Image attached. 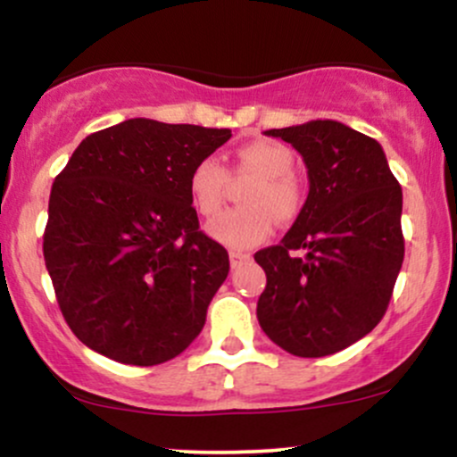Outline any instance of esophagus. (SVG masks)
Masks as SVG:
<instances>
[{
  "mask_svg": "<svg viewBox=\"0 0 457 457\" xmlns=\"http://www.w3.org/2000/svg\"><path fill=\"white\" fill-rule=\"evenodd\" d=\"M249 260H251L249 253H243V251H229V264H232V269H238V266H243L245 262Z\"/></svg>",
  "mask_w": 457,
  "mask_h": 457,
  "instance_id": "obj_1",
  "label": "esophagus"
}]
</instances>
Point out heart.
<instances>
[{
	"label": "heart",
	"mask_w": 457,
	"mask_h": 457,
	"mask_svg": "<svg viewBox=\"0 0 457 457\" xmlns=\"http://www.w3.org/2000/svg\"><path fill=\"white\" fill-rule=\"evenodd\" d=\"M234 176H253L243 193L245 206L223 212L208 225V234L228 249H251L272 232V217L279 223L295 221L303 206V187L295 170V152L275 139H253L234 154ZM229 174L214 156L197 161L188 176V193L202 217H214L228 195Z\"/></svg>",
	"instance_id": "heart-1"
}]
</instances>
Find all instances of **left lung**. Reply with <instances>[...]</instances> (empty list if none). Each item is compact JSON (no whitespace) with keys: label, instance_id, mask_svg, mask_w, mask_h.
<instances>
[{"label":"left lung","instance_id":"8db88e82","mask_svg":"<svg viewBox=\"0 0 457 457\" xmlns=\"http://www.w3.org/2000/svg\"><path fill=\"white\" fill-rule=\"evenodd\" d=\"M301 152L309 195L290 232L255 253L266 272L260 327L279 348L318 359L385 316L403 262L402 187L382 145L335 120L266 130ZM305 248V259L292 250Z\"/></svg>","mask_w":457,"mask_h":457}]
</instances>
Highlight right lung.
Returning <instances> with one entry per match:
<instances>
[{
	"label": "right lung",
	"instance_id": "obj_1",
	"mask_svg": "<svg viewBox=\"0 0 457 457\" xmlns=\"http://www.w3.org/2000/svg\"><path fill=\"white\" fill-rule=\"evenodd\" d=\"M229 129L133 118L87 135L51 187L45 264L87 348L150 367L188 348L229 272L199 229L188 176Z\"/></svg>",
	"mask_w": 457,
	"mask_h": 457
}]
</instances>
